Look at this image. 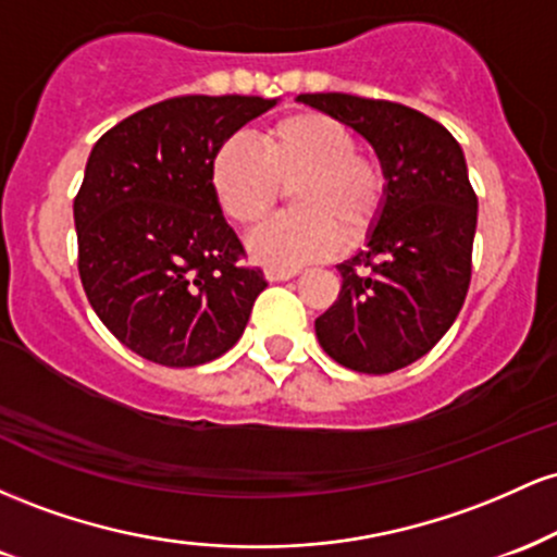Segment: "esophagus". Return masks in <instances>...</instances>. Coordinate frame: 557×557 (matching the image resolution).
I'll return each mask as SVG.
<instances>
[{"label":"esophagus","instance_id":"esophagus-1","mask_svg":"<svg viewBox=\"0 0 557 557\" xmlns=\"http://www.w3.org/2000/svg\"><path fill=\"white\" fill-rule=\"evenodd\" d=\"M298 274V270H267L264 272V277L270 280V283H285V280H290V277H296Z\"/></svg>","mask_w":557,"mask_h":557}]
</instances>
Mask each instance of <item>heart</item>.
Returning a JSON list of instances; mask_svg holds the SVG:
<instances>
[{"mask_svg":"<svg viewBox=\"0 0 557 557\" xmlns=\"http://www.w3.org/2000/svg\"><path fill=\"white\" fill-rule=\"evenodd\" d=\"M356 136L330 114L293 112L261 133V151L233 136L214 151L209 185L220 209L253 225L274 207L280 185H293L296 212L274 216L248 235V253L272 270H298L327 259L343 230L359 238L385 198L380 162L356 151Z\"/></svg>","mask_w":557,"mask_h":557,"instance_id":"obj_1","label":"heart"}]
</instances>
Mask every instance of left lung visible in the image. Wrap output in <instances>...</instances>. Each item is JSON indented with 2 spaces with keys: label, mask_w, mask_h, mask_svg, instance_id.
I'll list each match as a JSON object with an SVG mask.
<instances>
[{
  "label": "left lung",
  "mask_w": 557,
  "mask_h": 557,
  "mask_svg": "<svg viewBox=\"0 0 557 557\" xmlns=\"http://www.w3.org/2000/svg\"><path fill=\"white\" fill-rule=\"evenodd\" d=\"M367 140L385 198L367 248L337 264L341 296L314 322L330 359L361 374L419 361L450 330L471 283L476 196L463 149L432 117L395 101L300 94Z\"/></svg>",
  "instance_id": "1"
}]
</instances>
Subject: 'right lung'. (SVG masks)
I'll return each mask as SVG.
<instances>
[{
    "mask_svg": "<svg viewBox=\"0 0 557 557\" xmlns=\"http://www.w3.org/2000/svg\"><path fill=\"white\" fill-rule=\"evenodd\" d=\"M261 96H177L146 107L94 144L75 196L78 272L88 304L133 354L198 367L240 341L261 270L209 185L214 151L270 112Z\"/></svg>",
    "mask_w": 557,
    "mask_h": 557,
    "instance_id": "1",
    "label": "right lung"
}]
</instances>
